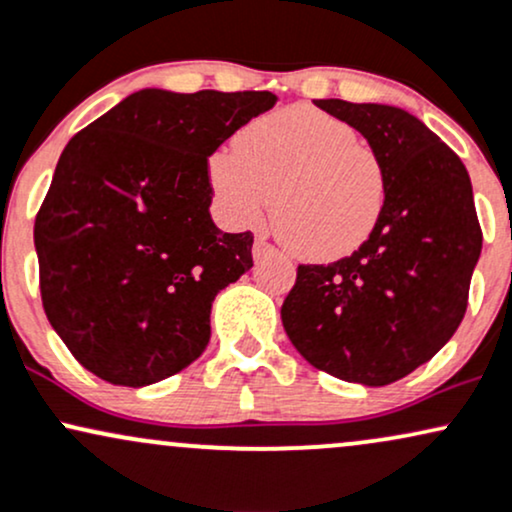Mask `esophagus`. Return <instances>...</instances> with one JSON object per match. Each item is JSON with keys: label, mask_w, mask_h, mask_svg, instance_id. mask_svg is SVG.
Instances as JSON below:
<instances>
[{"label": "esophagus", "mask_w": 512, "mask_h": 512, "mask_svg": "<svg viewBox=\"0 0 512 512\" xmlns=\"http://www.w3.org/2000/svg\"><path fill=\"white\" fill-rule=\"evenodd\" d=\"M251 254H254V261H261V258L273 256V254H275V249L266 242V239H256V242H254V249H251Z\"/></svg>", "instance_id": "obj_1"}]
</instances>
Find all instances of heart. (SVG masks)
<instances>
[{
	"instance_id": "obj_1",
	"label": "heart",
	"mask_w": 512,
	"mask_h": 512,
	"mask_svg": "<svg viewBox=\"0 0 512 512\" xmlns=\"http://www.w3.org/2000/svg\"><path fill=\"white\" fill-rule=\"evenodd\" d=\"M208 179L234 225H256L273 206L275 230L306 261L352 254L386 206V170L354 126L311 107L251 122L237 146L215 150Z\"/></svg>"
}]
</instances>
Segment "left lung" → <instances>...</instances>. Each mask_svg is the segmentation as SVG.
I'll use <instances>...</instances> for the list:
<instances>
[{
    "label": "left lung",
    "instance_id": "left-lung-1",
    "mask_svg": "<svg viewBox=\"0 0 512 512\" xmlns=\"http://www.w3.org/2000/svg\"><path fill=\"white\" fill-rule=\"evenodd\" d=\"M362 134L386 170V206L352 256L299 266L282 326L316 369L388 386L429 362L458 330L482 254L465 165L410 112L316 100Z\"/></svg>",
    "mask_w": 512,
    "mask_h": 512
}]
</instances>
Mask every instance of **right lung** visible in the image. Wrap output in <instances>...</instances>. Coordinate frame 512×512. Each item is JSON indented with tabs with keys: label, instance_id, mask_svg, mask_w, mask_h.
Returning a JSON list of instances; mask_svg holds the SVG:
<instances>
[{
	"label": "right lung",
	"instance_id": "obj_1",
	"mask_svg": "<svg viewBox=\"0 0 512 512\" xmlns=\"http://www.w3.org/2000/svg\"><path fill=\"white\" fill-rule=\"evenodd\" d=\"M278 95L143 88L66 143L35 218L54 333L90 374L143 388L196 362L254 234L210 218L208 158Z\"/></svg>",
	"mask_w": 512,
	"mask_h": 512
}]
</instances>
